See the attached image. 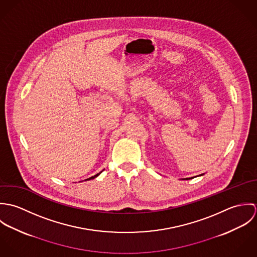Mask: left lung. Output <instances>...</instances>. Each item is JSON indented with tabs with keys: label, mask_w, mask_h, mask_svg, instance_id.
<instances>
[{
	"label": "left lung",
	"mask_w": 257,
	"mask_h": 257,
	"mask_svg": "<svg viewBox=\"0 0 257 257\" xmlns=\"http://www.w3.org/2000/svg\"><path fill=\"white\" fill-rule=\"evenodd\" d=\"M186 179H187V180H188V179H190V178H186Z\"/></svg>",
	"instance_id": "8db88e82"
}]
</instances>
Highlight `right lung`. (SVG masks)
Instances as JSON below:
<instances>
[{
    "label": "right lung",
    "mask_w": 257,
    "mask_h": 257,
    "mask_svg": "<svg viewBox=\"0 0 257 257\" xmlns=\"http://www.w3.org/2000/svg\"><path fill=\"white\" fill-rule=\"evenodd\" d=\"M102 172V171H101ZM101 172L100 173H98V174H96V175H94V176H92V177H90V178H88V179H86V180H91V179H94V178H96L97 176H99L100 174H101Z\"/></svg>",
    "instance_id": "obj_1"
}]
</instances>
